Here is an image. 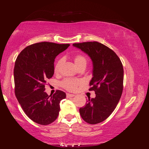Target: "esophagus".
<instances>
[{"instance_id": "34e87169", "label": "esophagus", "mask_w": 149, "mask_h": 149, "mask_svg": "<svg viewBox=\"0 0 149 149\" xmlns=\"http://www.w3.org/2000/svg\"><path fill=\"white\" fill-rule=\"evenodd\" d=\"M75 95L73 94H70V93H66V97L67 98H70V97H74Z\"/></svg>"}]
</instances>
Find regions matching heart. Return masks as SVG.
<instances>
[{
    "label": "heart",
    "instance_id": "b5f03b06",
    "mask_svg": "<svg viewBox=\"0 0 149 149\" xmlns=\"http://www.w3.org/2000/svg\"><path fill=\"white\" fill-rule=\"evenodd\" d=\"M74 61L77 68L79 67L80 66H81L83 65H86V63H87L86 58L83 55H79V54L74 56ZM62 63H63L62 59H60L57 61V62L56 63V64L55 65V70H55V73H58V72H59ZM78 83H79V81H76L74 79H70V78H67L63 81L61 84H62V86L65 88V89L70 90V91H74V90L76 89V86H77Z\"/></svg>",
    "mask_w": 149,
    "mask_h": 149
}]
</instances>
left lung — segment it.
Here are the masks:
<instances>
[{
    "instance_id": "8db88e82",
    "label": "left lung",
    "mask_w": 149,
    "mask_h": 149,
    "mask_svg": "<svg viewBox=\"0 0 149 149\" xmlns=\"http://www.w3.org/2000/svg\"><path fill=\"white\" fill-rule=\"evenodd\" d=\"M73 46L87 54L93 67L89 90L95 91L96 97L88 98L85 106L79 109V114L88 124L100 123L114 111L123 93V64L114 51L101 43L83 42Z\"/></svg>"
}]
</instances>
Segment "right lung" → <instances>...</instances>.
Returning <instances> with one entry per match:
<instances>
[{"label":"right lung","instance_id":"add662e5","mask_svg":"<svg viewBox=\"0 0 149 149\" xmlns=\"http://www.w3.org/2000/svg\"><path fill=\"white\" fill-rule=\"evenodd\" d=\"M70 45L37 43L26 47L17 58L13 70L15 96L26 115L36 123L48 125L59 114L65 93L57 90L48 96L45 86L53 76L56 56Z\"/></svg>","mask_w":149,"mask_h":149}]
</instances>
